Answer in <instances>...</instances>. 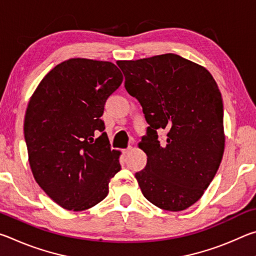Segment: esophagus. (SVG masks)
Masks as SVG:
<instances>
[{"mask_svg": "<svg viewBox=\"0 0 256 256\" xmlns=\"http://www.w3.org/2000/svg\"><path fill=\"white\" fill-rule=\"evenodd\" d=\"M131 150H132V146H128L126 149H124V150H123V154H128Z\"/></svg>", "mask_w": 256, "mask_h": 256, "instance_id": "1", "label": "esophagus"}]
</instances>
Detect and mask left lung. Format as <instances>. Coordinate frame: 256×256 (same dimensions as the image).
I'll return each instance as SVG.
<instances>
[{
  "label": "left lung",
  "instance_id": "8db88e82",
  "mask_svg": "<svg viewBox=\"0 0 256 256\" xmlns=\"http://www.w3.org/2000/svg\"><path fill=\"white\" fill-rule=\"evenodd\" d=\"M125 89L140 102L149 126L140 148L144 170L136 178L146 200L167 211L200 198L222 162L224 105L210 72L176 54L118 60ZM168 132L164 145L158 132Z\"/></svg>",
  "mask_w": 256,
  "mask_h": 256
}]
</instances>
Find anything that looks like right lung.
Segmentation results:
<instances>
[{
  "mask_svg": "<svg viewBox=\"0 0 256 256\" xmlns=\"http://www.w3.org/2000/svg\"><path fill=\"white\" fill-rule=\"evenodd\" d=\"M110 62L72 58L40 81L28 104L24 140L34 180L64 209L81 211L102 201L120 170L100 118L122 84Z\"/></svg>",
  "mask_w": 256,
  "mask_h": 256,
  "instance_id": "right-lung-1",
  "label": "right lung"
}]
</instances>
